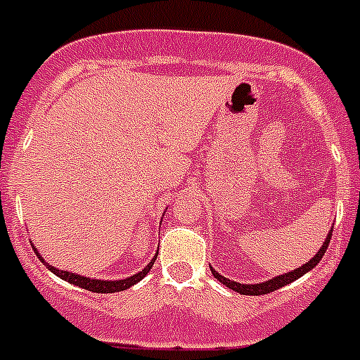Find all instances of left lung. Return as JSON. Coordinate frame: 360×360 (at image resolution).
I'll list each match as a JSON object with an SVG mask.
<instances>
[{
  "label": "left lung",
  "instance_id": "left-lung-1",
  "mask_svg": "<svg viewBox=\"0 0 360 360\" xmlns=\"http://www.w3.org/2000/svg\"><path fill=\"white\" fill-rule=\"evenodd\" d=\"M332 231L333 227L330 229L328 236H326V240L323 241V245H321L319 252L316 254V256L311 257L310 262H307L304 265H301L299 269H294L290 270V272H285V274L281 276H276V278L269 279V281H263V283H254V285H243V283H238V281H232V279L225 278V276H221L219 272H216L214 269L211 266V272L212 276H214L216 279H218L219 283H224L225 287L231 288V290L238 292V294L241 295H262V294H270V292L278 290V288H283L285 285H288V283L295 281V279H299L301 276H304L307 272H310L314 266L317 265V263L321 262V257L324 256V252H326V249H328V243L330 240H332Z\"/></svg>",
  "mask_w": 360,
  "mask_h": 360
}]
</instances>
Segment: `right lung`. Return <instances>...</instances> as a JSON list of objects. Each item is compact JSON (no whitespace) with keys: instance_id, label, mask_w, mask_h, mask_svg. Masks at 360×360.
Masks as SVG:
<instances>
[{"instance_id":"1","label":"right lung","mask_w":360,"mask_h":360,"mask_svg":"<svg viewBox=\"0 0 360 360\" xmlns=\"http://www.w3.org/2000/svg\"><path fill=\"white\" fill-rule=\"evenodd\" d=\"M32 249L36 250V254H37V257L41 259V263H44V265H46V269H49L50 272H53V274L59 276V278L65 279V281L72 283V285H75V287H81V288H84V290L95 292V294H113V292L128 290L129 287H133V285H136V283L141 281V279L146 278V274H148L149 270H151L153 263H155V259H157V256H158V252L155 254V257H153L151 262H149L148 265H146L144 269L141 270V272H136V274L129 276V278L117 279V281H111V279H110V281H106V279H91V278H86V276L75 274V272H68V270L56 269V266H52L50 263L44 262L43 256L37 252L36 247H32Z\"/></svg>"}]
</instances>
